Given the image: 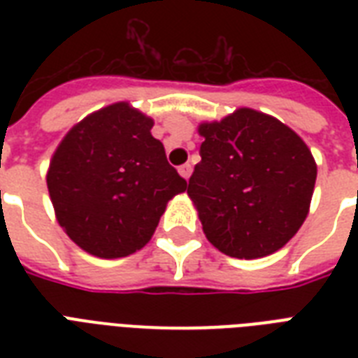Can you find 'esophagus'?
Wrapping results in <instances>:
<instances>
[{
  "label": "esophagus",
  "instance_id": "esophagus-1",
  "mask_svg": "<svg viewBox=\"0 0 358 358\" xmlns=\"http://www.w3.org/2000/svg\"><path fill=\"white\" fill-rule=\"evenodd\" d=\"M191 171H193V169H191L189 163H184V165H180V167H178V173L182 174V176H184L185 180H187L191 176Z\"/></svg>",
  "mask_w": 358,
  "mask_h": 358
}]
</instances>
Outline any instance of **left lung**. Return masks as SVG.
Masks as SVG:
<instances>
[{
    "mask_svg": "<svg viewBox=\"0 0 358 358\" xmlns=\"http://www.w3.org/2000/svg\"><path fill=\"white\" fill-rule=\"evenodd\" d=\"M201 163L187 195L206 238L234 258H262L297 234L316 184V162L294 129L255 109L201 124Z\"/></svg>",
    "mask_w": 358,
    "mask_h": 358,
    "instance_id": "1",
    "label": "left lung"
}]
</instances>
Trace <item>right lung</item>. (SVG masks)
Listing matches in <instances>:
<instances>
[{
	"instance_id": "1",
	"label": "right lung",
	"mask_w": 358,
	"mask_h": 358,
	"mask_svg": "<svg viewBox=\"0 0 358 358\" xmlns=\"http://www.w3.org/2000/svg\"><path fill=\"white\" fill-rule=\"evenodd\" d=\"M152 119L113 103L76 124L48 171L59 224L100 258L128 256L148 243L167 202L187 182L169 165Z\"/></svg>"
}]
</instances>
